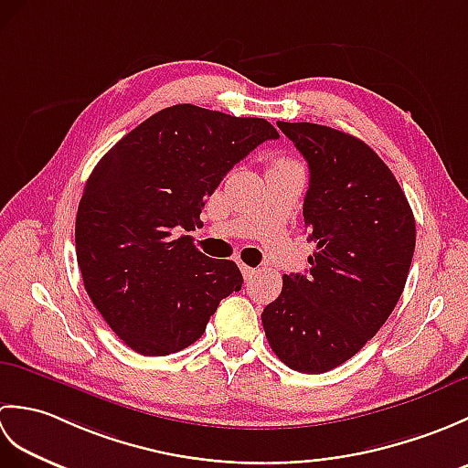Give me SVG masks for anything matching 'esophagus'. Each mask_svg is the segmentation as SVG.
<instances>
[{
	"label": "esophagus",
	"instance_id": "34e87169",
	"mask_svg": "<svg viewBox=\"0 0 468 468\" xmlns=\"http://www.w3.org/2000/svg\"><path fill=\"white\" fill-rule=\"evenodd\" d=\"M239 267H241V273H243V277L245 280H251V277L257 273V270L255 267H250V265H245L243 261H239Z\"/></svg>",
	"mask_w": 468,
	"mask_h": 468
}]
</instances>
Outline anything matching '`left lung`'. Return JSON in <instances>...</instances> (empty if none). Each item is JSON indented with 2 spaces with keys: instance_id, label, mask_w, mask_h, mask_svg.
Listing matches in <instances>:
<instances>
[{
  "instance_id": "8db88e82",
  "label": "left lung",
  "mask_w": 468,
  "mask_h": 468,
  "mask_svg": "<svg viewBox=\"0 0 468 468\" xmlns=\"http://www.w3.org/2000/svg\"><path fill=\"white\" fill-rule=\"evenodd\" d=\"M277 126L310 166L303 225L315 253L305 275H283L261 322L283 364L322 374L360 352L399 303L416 225L396 176L360 138L312 122Z\"/></svg>"
}]
</instances>
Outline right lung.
<instances>
[{
  "instance_id": "1",
  "label": "right lung",
  "mask_w": 468,
  "mask_h": 468,
  "mask_svg": "<svg viewBox=\"0 0 468 468\" xmlns=\"http://www.w3.org/2000/svg\"><path fill=\"white\" fill-rule=\"evenodd\" d=\"M280 133L263 118L168 106L121 138L88 176L76 215L84 287L111 330L143 356L183 350L218 302L241 290L233 261L191 231L223 176Z\"/></svg>"
}]
</instances>
